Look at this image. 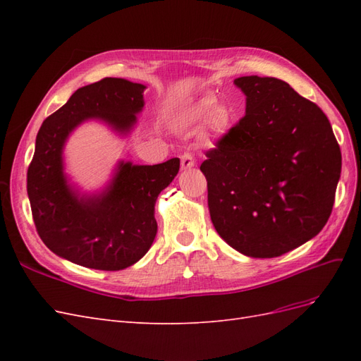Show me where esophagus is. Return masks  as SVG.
I'll use <instances>...</instances> for the list:
<instances>
[{
	"instance_id": "1",
	"label": "esophagus",
	"mask_w": 361,
	"mask_h": 361,
	"mask_svg": "<svg viewBox=\"0 0 361 361\" xmlns=\"http://www.w3.org/2000/svg\"><path fill=\"white\" fill-rule=\"evenodd\" d=\"M194 166H195V161H194V157L191 154H183L180 157V167H182V170L192 169Z\"/></svg>"
}]
</instances>
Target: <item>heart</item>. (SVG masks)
I'll return each mask as SVG.
<instances>
[{
	"label": "heart",
	"mask_w": 361,
	"mask_h": 361,
	"mask_svg": "<svg viewBox=\"0 0 361 361\" xmlns=\"http://www.w3.org/2000/svg\"><path fill=\"white\" fill-rule=\"evenodd\" d=\"M206 117L209 120V125L216 130L223 129L228 118L224 108L221 106L214 108V102L211 99L202 97V99H199L197 102H194L192 105L185 108V110L180 113V122L183 125L190 126V125L202 122V120H204Z\"/></svg>",
	"instance_id": "heart-1"
}]
</instances>
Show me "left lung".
Returning <instances> with one entry per match:
<instances>
[{
  "mask_svg": "<svg viewBox=\"0 0 361 361\" xmlns=\"http://www.w3.org/2000/svg\"><path fill=\"white\" fill-rule=\"evenodd\" d=\"M245 116L200 166L211 220L248 257L288 253L329 221L342 155L329 118L271 76H241Z\"/></svg>",
  "mask_w": 361,
  "mask_h": 361,
  "instance_id": "8db88e82",
  "label": "left lung"
}]
</instances>
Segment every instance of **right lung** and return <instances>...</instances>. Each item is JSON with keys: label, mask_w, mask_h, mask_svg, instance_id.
<instances>
[{"label": "right lung", "mask_w": 361, "mask_h": 361, "mask_svg": "<svg viewBox=\"0 0 361 361\" xmlns=\"http://www.w3.org/2000/svg\"><path fill=\"white\" fill-rule=\"evenodd\" d=\"M146 85L104 78L76 90L42 123L27 173L32 220L57 256L92 269L120 271L134 265L154 244L155 203L179 171V158L157 166L118 161L105 188L82 192L64 171L63 152L87 120L126 137L143 111Z\"/></svg>", "instance_id": "1"}]
</instances>
